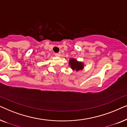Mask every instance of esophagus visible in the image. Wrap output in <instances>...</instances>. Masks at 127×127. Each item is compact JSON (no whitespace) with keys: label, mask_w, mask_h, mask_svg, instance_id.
<instances>
[{"label":"esophagus","mask_w":127,"mask_h":127,"mask_svg":"<svg viewBox=\"0 0 127 127\" xmlns=\"http://www.w3.org/2000/svg\"><path fill=\"white\" fill-rule=\"evenodd\" d=\"M55 56H56V57H61V53H56V54H55Z\"/></svg>","instance_id":"34e87169"}]
</instances>
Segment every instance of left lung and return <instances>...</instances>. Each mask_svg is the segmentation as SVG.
Masks as SVG:
<instances>
[{
	"mask_svg": "<svg viewBox=\"0 0 127 127\" xmlns=\"http://www.w3.org/2000/svg\"><path fill=\"white\" fill-rule=\"evenodd\" d=\"M69 65L73 70H76V72L82 70L85 66L83 62L78 61L76 59L74 58H70L69 61Z\"/></svg>",
	"mask_w": 127,
	"mask_h": 127,
	"instance_id": "8db88e82",
	"label": "left lung"
}]
</instances>
